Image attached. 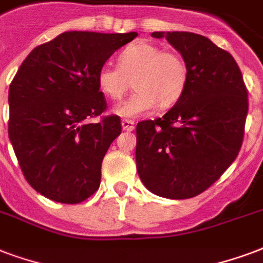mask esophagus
<instances>
[{"instance_id":"1","label":"esophagus","mask_w":263,"mask_h":263,"mask_svg":"<svg viewBox=\"0 0 263 263\" xmlns=\"http://www.w3.org/2000/svg\"><path fill=\"white\" fill-rule=\"evenodd\" d=\"M134 120H129V119H123L122 120V129L126 130V132H133L134 130Z\"/></svg>"}]
</instances>
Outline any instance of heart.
<instances>
[{
	"label": "heart",
	"mask_w": 263,
	"mask_h": 263,
	"mask_svg": "<svg viewBox=\"0 0 263 263\" xmlns=\"http://www.w3.org/2000/svg\"><path fill=\"white\" fill-rule=\"evenodd\" d=\"M190 69L183 57L159 45L139 41L119 54L118 68L104 65L97 73L100 91L118 101L134 84L136 91L114 112L123 118H140L148 112L175 105L184 94Z\"/></svg>",
	"instance_id": "1"
}]
</instances>
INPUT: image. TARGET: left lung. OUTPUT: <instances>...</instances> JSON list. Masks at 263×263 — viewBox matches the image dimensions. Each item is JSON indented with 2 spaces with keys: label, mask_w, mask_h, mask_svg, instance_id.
I'll return each instance as SVG.
<instances>
[{
  "label": "left lung",
  "mask_w": 263,
  "mask_h": 263,
  "mask_svg": "<svg viewBox=\"0 0 263 263\" xmlns=\"http://www.w3.org/2000/svg\"><path fill=\"white\" fill-rule=\"evenodd\" d=\"M177 49L189 69L184 94L165 115L137 123L136 165L148 190L185 199L212 185L236 159L248 97L228 51L190 31H154Z\"/></svg>",
  "instance_id": "obj_1"
}]
</instances>
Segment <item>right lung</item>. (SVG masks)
Listing matches in <instances>:
<instances>
[{"label": "right lung", "mask_w": 263, "mask_h": 263, "mask_svg": "<svg viewBox=\"0 0 263 263\" xmlns=\"http://www.w3.org/2000/svg\"><path fill=\"white\" fill-rule=\"evenodd\" d=\"M132 33L66 31L35 47L9 86L8 134L27 183L62 204H79L101 181V163L122 132L106 109L97 73Z\"/></svg>", "instance_id": "obj_1"}]
</instances>
